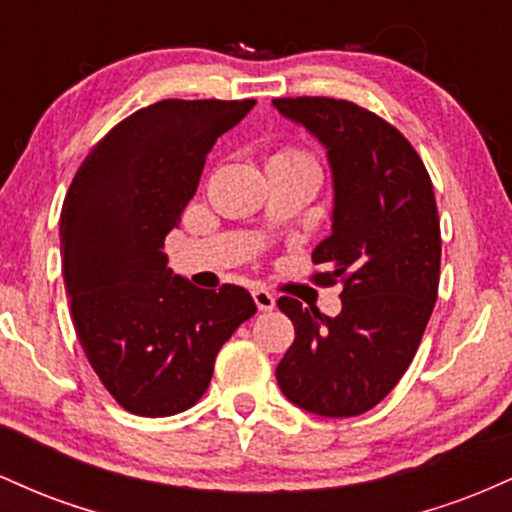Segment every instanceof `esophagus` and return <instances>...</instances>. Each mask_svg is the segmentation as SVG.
<instances>
[{"mask_svg": "<svg viewBox=\"0 0 512 512\" xmlns=\"http://www.w3.org/2000/svg\"><path fill=\"white\" fill-rule=\"evenodd\" d=\"M252 298H255L257 308L264 310V313H267V310H274L276 298H274V293H269L267 289H255L252 291Z\"/></svg>", "mask_w": 512, "mask_h": 512, "instance_id": "1", "label": "esophagus"}]
</instances>
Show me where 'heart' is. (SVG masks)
Segmentation results:
<instances>
[{
  "label": "heart",
  "mask_w": 512,
  "mask_h": 512,
  "mask_svg": "<svg viewBox=\"0 0 512 512\" xmlns=\"http://www.w3.org/2000/svg\"><path fill=\"white\" fill-rule=\"evenodd\" d=\"M272 161H284V163H308V166H317L313 154L301 149V146H284L281 151H276Z\"/></svg>",
  "instance_id": "1"
}]
</instances>
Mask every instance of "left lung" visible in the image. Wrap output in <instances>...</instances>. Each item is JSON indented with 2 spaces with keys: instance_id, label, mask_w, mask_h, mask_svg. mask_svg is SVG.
Returning <instances> with one entry per match:
<instances>
[{
  "instance_id": "1",
  "label": "left lung",
  "mask_w": 512,
  "mask_h": 512,
  "mask_svg": "<svg viewBox=\"0 0 512 512\" xmlns=\"http://www.w3.org/2000/svg\"><path fill=\"white\" fill-rule=\"evenodd\" d=\"M320 139L334 178L332 236L313 250L320 286L342 281L327 317L281 296L296 339L276 366L281 392L320 416L373 409L414 361L438 298L440 219L431 175L409 139L370 110L325 96L274 98Z\"/></svg>"
}]
</instances>
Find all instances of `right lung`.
Listing matches in <instances>:
<instances>
[{"label":"right lung","instance_id":"add662e5","mask_svg":"<svg viewBox=\"0 0 512 512\" xmlns=\"http://www.w3.org/2000/svg\"><path fill=\"white\" fill-rule=\"evenodd\" d=\"M255 101L168 98L91 149L62 204L64 289L81 349L137 416H173L207 392L216 354L257 313L245 289L175 276L166 236L195 197L211 146Z\"/></svg>","mask_w":512,"mask_h":512}]
</instances>
